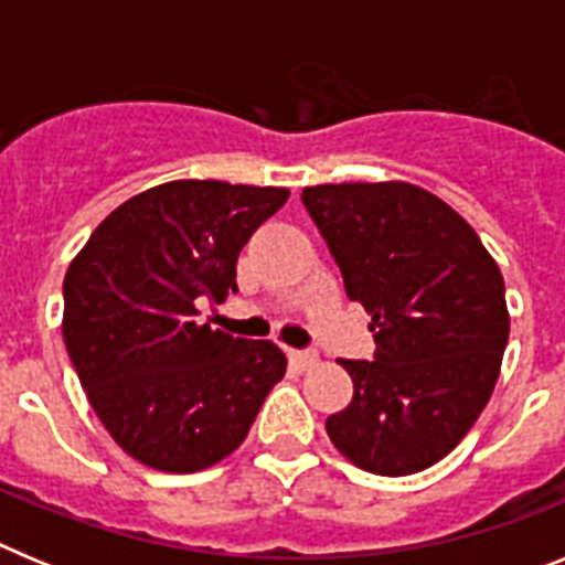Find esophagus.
Segmentation results:
<instances>
[{"label":"esophagus","instance_id":"esophagus-1","mask_svg":"<svg viewBox=\"0 0 565 565\" xmlns=\"http://www.w3.org/2000/svg\"><path fill=\"white\" fill-rule=\"evenodd\" d=\"M288 362H291L297 371H308V367H313V364L319 362V356L308 351H288Z\"/></svg>","mask_w":565,"mask_h":565}]
</instances>
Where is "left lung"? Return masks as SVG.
Segmentation results:
<instances>
[{
	"instance_id": "8db88e82",
	"label": "left lung",
	"mask_w": 565,
	"mask_h": 565,
	"mask_svg": "<svg viewBox=\"0 0 565 565\" xmlns=\"http://www.w3.org/2000/svg\"><path fill=\"white\" fill-rule=\"evenodd\" d=\"M302 203L376 339L373 362L339 359L353 398L328 436L367 472H422L495 391L509 339L501 268L456 209L413 183H322Z\"/></svg>"
}]
</instances>
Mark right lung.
<instances>
[{
	"label": "right lung",
	"mask_w": 565,
	"mask_h": 565,
	"mask_svg": "<svg viewBox=\"0 0 565 565\" xmlns=\"http://www.w3.org/2000/svg\"><path fill=\"white\" fill-rule=\"evenodd\" d=\"M288 189L169 181L89 234L64 274L62 333L115 444L161 472H198L246 441L286 353L198 326V299L237 291V257Z\"/></svg>",
	"instance_id": "add662e5"
}]
</instances>
